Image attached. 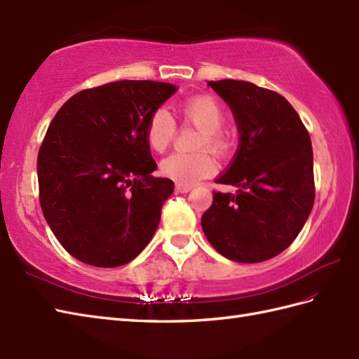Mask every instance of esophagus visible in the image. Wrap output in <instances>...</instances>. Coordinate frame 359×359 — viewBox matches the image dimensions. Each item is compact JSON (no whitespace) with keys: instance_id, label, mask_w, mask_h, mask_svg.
Listing matches in <instances>:
<instances>
[{"instance_id":"34e87169","label":"esophagus","mask_w":359,"mask_h":359,"mask_svg":"<svg viewBox=\"0 0 359 359\" xmlns=\"http://www.w3.org/2000/svg\"><path fill=\"white\" fill-rule=\"evenodd\" d=\"M177 190L181 194H187L192 190V186H187V184H177Z\"/></svg>"}]
</instances>
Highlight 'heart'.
I'll return each mask as SVG.
<instances>
[{
    "label": "heart",
    "mask_w": 359,
    "mask_h": 359,
    "mask_svg": "<svg viewBox=\"0 0 359 359\" xmlns=\"http://www.w3.org/2000/svg\"><path fill=\"white\" fill-rule=\"evenodd\" d=\"M180 115L186 124L200 129L194 146L198 152L173 154L164 158L161 161V173L178 184L192 186L217 172V161L205 149L209 148L218 156H226L232 147V141L221 127L224 123V110L210 95H195L186 100L180 106ZM175 135L177 126L170 114L164 109H156L146 124L144 137L147 146L154 152L163 154L170 147Z\"/></svg>",
    "instance_id": "obj_1"
}]
</instances>
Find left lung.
<instances>
[{
  "label": "left lung",
  "mask_w": 359,
  "mask_h": 359,
  "mask_svg": "<svg viewBox=\"0 0 359 359\" xmlns=\"http://www.w3.org/2000/svg\"><path fill=\"white\" fill-rule=\"evenodd\" d=\"M209 86L230 106L240 147L201 218L204 235L222 257L261 262L280 255L306 224L315 201L310 135L283 95L247 81Z\"/></svg>",
  "instance_id": "1"
}]
</instances>
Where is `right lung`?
Masks as SVG:
<instances>
[{
  "label": "right lung",
  "instance_id": "1",
  "mask_svg": "<svg viewBox=\"0 0 359 359\" xmlns=\"http://www.w3.org/2000/svg\"><path fill=\"white\" fill-rule=\"evenodd\" d=\"M177 92L169 83L123 79L86 89L53 116L39 147V204L72 257L118 267L152 240L173 181L154 178L144 130Z\"/></svg>",
  "mask_w": 359,
  "mask_h": 359
}]
</instances>
